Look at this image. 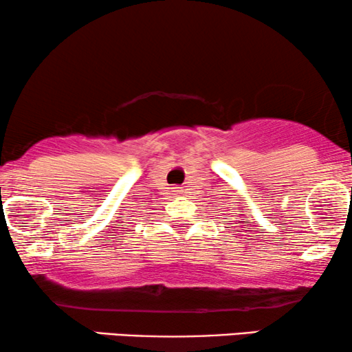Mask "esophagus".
Returning a JSON list of instances; mask_svg holds the SVG:
<instances>
[{"instance_id":"esophagus-1","label":"esophagus","mask_w":352,"mask_h":352,"mask_svg":"<svg viewBox=\"0 0 352 352\" xmlns=\"http://www.w3.org/2000/svg\"><path fill=\"white\" fill-rule=\"evenodd\" d=\"M177 189H179V187H171V194H173V195H176L177 192H179Z\"/></svg>"}]
</instances>
